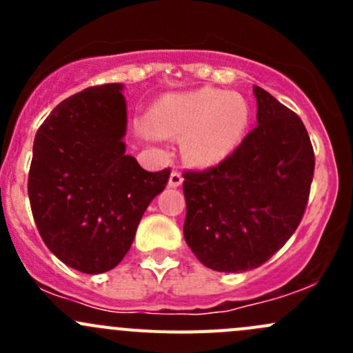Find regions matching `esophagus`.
Returning a JSON list of instances; mask_svg holds the SVG:
<instances>
[{
    "mask_svg": "<svg viewBox=\"0 0 353 353\" xmlns=\"http://www.w3.org/2000/svg\"><path fill=\"white\" fill-rule=\"evenodd\" d=\"M183 174L179 172V170H172L170 172V177H169V186L170 188H179L181 184H183Z\"/></svg>",
    "mask_w": 353,
    "mask_h": 353,
    "instance_id": "34e87169",
    "label": "esophagus"
}]
</instances>
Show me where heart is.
<instances>
[{
    "label": "heart",
    "instance_id": "b5f03b06",
    "mask_svg": "<svg viewBox=\"0 0 353 353\" xmlns=\"http://www.w3.org/2000/svg\"><path fill=\"white\" fill-rule=\"evenodd\" d=\"M248 123L243 95L215 88L163 95L147 117L148 130L157 137H184V157L199 167L225 159L241 143Z\"/></svg>",
    "mask_w": 353,
    "mask_h": 353
}]
</instances>
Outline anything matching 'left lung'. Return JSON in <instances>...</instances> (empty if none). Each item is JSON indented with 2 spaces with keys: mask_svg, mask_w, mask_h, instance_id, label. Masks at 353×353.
I'll return each mask as SVG.
<instances>
[{
  "mask_svg": "<svg viewBox=\"0 0 353 353\" xmlns=\"http://www.w3.org/2000/svg\"><path fill=\"white\" fill-rule=\"evenodd\" d=\"M258 126L216 165L183 174L184 239L216 272H248L268 261L301 223L314 150L301 117L254 87Z\"/></svg>",
  "mask_w": 353,
  "mask_h": 353,
  "instance_id": "obj_1",
  "label": "left lung"
}]
</instances>
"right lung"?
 Segmentation results:
<instances>
[{"mask_svg": "<svg viewBox=\"0 0 353 353\" xmlns=\"http://www.w3.org/2000/svg\"><path fill=\"white\" fill-rule=\"evenodd\" d=\"M123 85L88 87L46 117L34 140L28 198L42 241L81 273L121 263L138 223L169 181L126 155Z\"/></svg>", "mask_w": 353, "mask_h": 353, "instance_id": "obj_1", "label": "right lung"}]
</instances>
